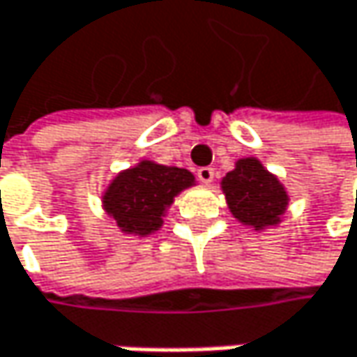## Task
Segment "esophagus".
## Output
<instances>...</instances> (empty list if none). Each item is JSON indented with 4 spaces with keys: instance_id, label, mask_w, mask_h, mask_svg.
I'll return each mask as SVG.
<instances>
[{
    "instance_id": "obj_1",
    "label": "esophagus",
    "mask_w": 357,
    "mask_h": 357,
    "mask_svg": "<svg viewBox=\"0 0 357 357\" xmlns=\"http://www.w3.org/2000/svg\"><path fill=\"white\" fill-rule=\"evenodd\" d=\"M196 176L200 181H204V183H211L212 178H214V169L212 167H200L198 172H196Z\"/></svg>"
}]
</instances>
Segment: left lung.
<instances>
[{
	"label": "left lung",
	"instance_id": "8db88e82",
	"mask_svg": "<svg viewBox=\"0 0 357 357\" xmlns=\"http://www.w3.org/2000/svg\"><path fill=\"white\" fill-rule=\"evenodd\" d=\"M229 208L245 225L264 229L280 222L288 196L280 181L268 174L257 159H241L222 179Z\"/></svg>",
	"mask_w": 357,
	"mask_h": 357
}]
</instances>
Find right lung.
<instances>
[{
    "mask_svg": "<svg viewBox=\"0 0 357 357\" xmlns=\"http://www.w3.org/2000/svg\"><path fill=\"white\" fill-rule=\"evenodd\" d=\"M188 169L141 163L114 179L104 196V206L124 233L149 235L161 227V216L174 196L192 185Z\"/></svg>",
    "mask_w": 357,
    "mask_h": 357,
    "instance_id": "1",
    "label": "right lung"
}]
</instances>
